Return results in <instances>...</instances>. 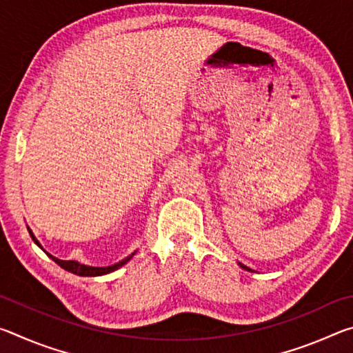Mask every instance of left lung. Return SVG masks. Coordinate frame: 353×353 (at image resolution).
I'll list each match as a JSON object with an SVG mask.
<instances>
[{
    "label": "left lung",
    "instance_id": "1",
    "mask_svg": "<svg viewBox=\"0 0 353 353\" xmlns=\"http://www.w3.org/2000/svg\"><path fill=\"white\" fill-rule=\"evenodd\" d=\"M240 266L243 268V270H246V271H252V270H250V268H248V266H244V265H243V263H240Z\"/></svg>",
    "mask_w": 353,
    "mask_h": 353
}]
</instances>
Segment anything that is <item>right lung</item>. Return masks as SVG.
I'll use <instances>...</instances> for the list:
<instances>
[{"instance_id":"right-lung-1","label":"right lung","mask_w":353,"mask_h":353,"mask_svg":"<svg viewBox=\"0 0 353 353\" xmlns=\"http://www.w3.org/2000/svg\"><path fill=\"white\" fill-rule=\"evenodd\" d=\"M28 230H29V235H31V238L34 240V243L37 244V246H39L40 249H43V248L40 246V243L37 241V238L34 236V234L31 232V229H29V227H28ZM45 252H46V250H45ZM46 255L50 256V259L54 260L59 266L63 268L65 271L73 272V274H76V276H83V277H97V276H104V274H109V272L117 271L118 268H121L123 265H126V263H128V261H129L130 259H132V256L135 255V252H134V254H130L129 256H126V259H124V260L115 263V265H112V266H103V268L81 265L79 261H74V260H59V259H56V256H52L51 254H48V252H46Z\"/></svg>"}]
</instances>
